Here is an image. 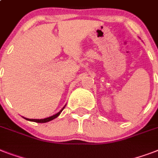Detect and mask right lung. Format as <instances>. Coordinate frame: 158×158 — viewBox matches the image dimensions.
I'll use <instances>...</instances> for the list:
<instances>
[{
    "label": "right lung",
    "mask_w": 158,
    "mask_h": 158,
    "mask_svg": "<svg viewBox=\"0 0 158 158\" xmlns=\"http://www.w3.org/2000/svg\"><path fill=\"white\" fill-rule=\"evenodd\" d=\"M64 107H63V109H64ZM63 109H62L60 111H59L58 113H56V114H55L54 115H52V116H50V117H48V118H45V119H41V120H38V119H27V118H25L26 120H30V121H34V122H37V123H46V122H48V121H50V120H52L53 119H55V118H56L58 115L60 114V112H61L62 110H63Z\"/></svg>",
    "instance_id": "right-lung-1"
}]
</instances>
